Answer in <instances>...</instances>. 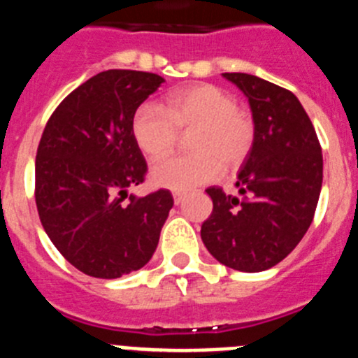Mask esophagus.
<instances>
[{"label": "esophagus", "mask_w": 358, "mask_h": 358, "mask_svg": "<svg viewBox=\"0 0 358 358\" xmlns=\"http://www.w3.org/2000/svg\"><path fill=\"white\" fill-rule=\"evenodd\" d=\"M183 196H185V194H183L182 191H175L173 192V200H175V203L176 205H180L183 201Z\"/></svg>", "instance_id": "34e87169"}]
</instances>
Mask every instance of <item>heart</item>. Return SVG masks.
Masks as SVG:
<instances>
[{
  "label": "heart",
  "mask_w": 358,
  "mask_h": 358,
  "mask_svg": "<svg viewBox=\"0 0 358 358\" xmlns=\"http://www.w3.org/2000/svg\"><path fill=\"white\" fill-rule=\"evenodd\" d=\"M189 131L192 153L155 162L149 173L155 187L187 191L213 182L222 169H238L256 142L252 115L236 104L232 93L209 83L176 90L164 108L144 102L133 113V138L149 158L167 155L180 133Z\"/></svg>",
  "instance_id": "heart-1"
}]
</instances>
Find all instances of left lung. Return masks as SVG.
<instances>
[{"label": "left lung", "instance_id": "obj_1", "mask_svg": "<svg viewBox=\"0 0 358 358\" xmlns=\"http://www.w3.org/2000/svg\"><path fill=\"white\" fill-rule=\"evenodd\" d=\"M247 95L256 142L239 171L241 196L209 187L213 213L201 225L205 247L229 268H272L312 225L322 185V153L313 124L287 88L248 73H223Z\"/></svg>", "mask_w": 358, "mask_h": 358}]
</instances>
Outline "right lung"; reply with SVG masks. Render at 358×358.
Segmentation results:
<instances>
[{"instance_id":"1","label":"right lung","mask_w":358,"mask_h":358,"mask_svg":"<svg viewBox=\"0 0 358 358\" xmlns=\"http://www.w3.org/2000/svg\"><path fill=\"white\" fill-rule=\"evenodd\" d=\"M162 83L149 71H101L63 99L37 145L43 229L64 259L92 278L142 268L175 203L167 189L144 198L129 194L124 203L126 189L148 173L131 133L133 113Z\"/></svg>"}]
</instances>
